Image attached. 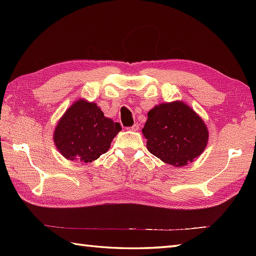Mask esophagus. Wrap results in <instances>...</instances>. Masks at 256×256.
<instances>
[{"label": "esophagus", "instance_id": "esophagus-1", "mask_svg": "<svg viewBox=\"0 0 256 256\" xmlns=\"http://www.w3.org/2000/svg\"><path fill=\"white\" fill-rule=\"evenodd\" d=\"M138 128H140V126H138V123H135L134 125H132L131 128H128V130H131V131H138Z\"/></svg>", "mask_w": 256, "mask_h": 256}]
</instances>
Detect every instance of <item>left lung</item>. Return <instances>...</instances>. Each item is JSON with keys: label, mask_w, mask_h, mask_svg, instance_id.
<instances>
[{"label": "left lung", "mask_w": 256, "mask_h": 256, "mask_svg": "<svg viewBox=\"0 0 256 256\" xmlns=\"http://www.w3.org/2000/svg\"><path fill=\"white\" fill-rule=\"evenodd\" d=\"M142 132L150 153L176 167L199 157L209 138L204 120L182 101L160 103L152 108Z\"/></svg>", "instance_id": "8db88e82"}]
</instances>
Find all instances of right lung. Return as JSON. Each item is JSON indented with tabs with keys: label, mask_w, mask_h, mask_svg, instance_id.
<instances>
[{
	"label": "right lung",
	"mask_w": 256,
	"mask_h": 256,
	"mask_svg": "<svg viewBox=\"0 0 256 256\" xmlns=\"http://www.w3.org/2000/svg\"><path fill=\"white\" fill-rule=\"evenodd\" d=\"M121 130L120 123L104 116L94 102L80 99L58 121L54 142L64 158L88 164L106 153Z\"/></svg>",
	"instance_id": "1"
}]
</instances>
